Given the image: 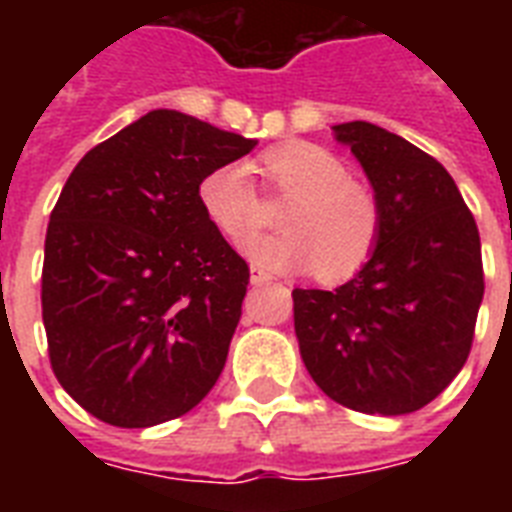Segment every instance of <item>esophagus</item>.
Here are the masks:
<instances>
[{"mask_svg": "<svg viewBox=\"0 0 512 512\" xmlns=\"http://www.w3.org/2000/svg\"><path fill=\"white\" fill-rule=\"evenodd\" d=\"M249 281H252L255 287H263V284H268V281H271V276L260 271V268H252V276H249Z\"/></svg>", "mask_w": 512, "mask_h": 512, "instance_id": "obj_1", "label": "esophagus"}]
</instances>
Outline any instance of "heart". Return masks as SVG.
I'll return each instance as SVG.
<instances>
[{"instance_id":"obj_1","label":"heart","mask_w":512,"mask_h":512,"mask_svg":"<svg viewBox=\"0 0 512 512\" xmlns=\"http://www.w3.org/2000/svg\"><path fill=\"white\" fill-rule=\"evenodd\" d=\"M260 175L271 193L289 204L279 217L284 231L244 244L255 268L268 273L316 268L324 281H342L369 263L382 231L380 199L369 185L348 177L340 156L292 140L260 156ZM199 201L209 223L236 244L263 220V204L244 164L209 172L199 185Z\"/></svg>"}]
</instances>
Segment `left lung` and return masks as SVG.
Returning <instances> with one entry per match:
<instances>
[{
  "label": "left lung",
  "mask_w": 512,
  "mask_h": 512,
  "mask_svg": "<svg viewBox=\"0 0 512 512\" xmlns=\"http://www.w3.org/2000/svg\"><path fill=\"white\" fill-rule=\"evenodd\" d=\"M382 207L369 263L335 292L295 289V335L313 382L353 412L396 417L430 404L468 361L484 263L452 175L369 122L335 124Z\"/></svg>",
  "instance_id": "8db88e82"
}]
</instances>
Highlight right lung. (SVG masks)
Listing matches in <instances>:
<instances>
[{
    "mask_svg": "<svg viewBox=\"0 0 512 512\" xmlns=\"http://www.w3.org/2000/svg\"><path fill=\"white\" fill-rule=\"evenodd\" d=\"M255 146L159 108L68 175L44 239L42 319L52 372L92 417L151 428L217 382L249 265L209 223L199 185Z\"/></svg>",
    "mask_w": 512,
    "mask_h": 512,
    "instance_id": "1",
    "label": "right lung"
}]
</instances>
